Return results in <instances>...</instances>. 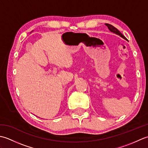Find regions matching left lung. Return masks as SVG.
I'll return each instance as SVG.
<instances>
[{
  "label": "left lung",
  "mask_w": 148,
  "mask_h": 148,
  "mask_svg": "<svg viewBox=\"0 0 148 148\" xmlns=\"http://www.w3.org/2000/svg\"><path fill=\"white\" fill-rule=\"evenodd\" d=\"M106 25L108 27L109 30L110 31H111V32H113V33H114V34H117V35H118V36H119L120 37H121L122 38H123V39H125V40H127L126 37H125L123 35V34H122L120 32H119V31L117 29H116V28H115L114 26H112V25H110V24H109V23H106Z\"/></svg>",
  "instance_id": "1"
}]
</instances>
